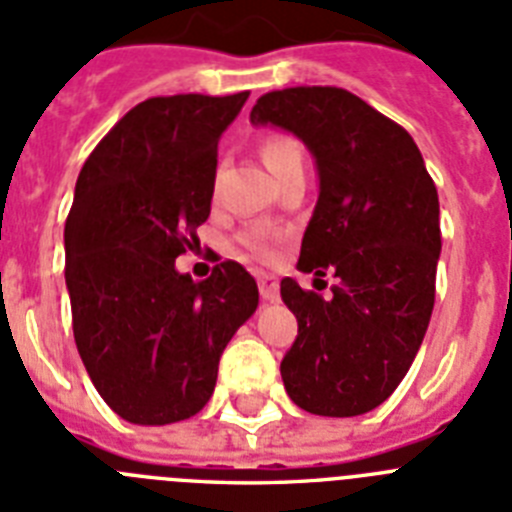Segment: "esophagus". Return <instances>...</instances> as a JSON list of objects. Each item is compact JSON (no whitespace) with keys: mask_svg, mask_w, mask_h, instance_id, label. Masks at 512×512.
<instances>
[{"mask_svg":"<svg viewBox=\"0 0 512 512\" xmlns=\"http://www.w3.org/2000/svg\"><path fill=\"white\" fill-rule=\"evenodd\" d=\"M257 286H260V296H263L265 302H276L278 299L276 276H268V273H263V276L257 278Z\"/></svg>","mask_w":512,"mask_h":512,"instance_id":"1","label":"esophagus"}]
</instances>
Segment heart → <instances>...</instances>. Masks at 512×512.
Masks as SVG:
<instances>
[{"label": "heart", "mask_w": 512, "mask_h": 512, "mask_svg": "<svg viewBox=\"0 0 512 512\" xmlns=\"http://www.w3.org/2000/svg\"><path fill=\"white\" fill-rule=\"evenodd\" d=\"M260 158H263V163L276 179L283 174H289V171H304V163H307L302 143L296 137L286 135V132L265 135L263 143H260ZM242 242L255 255L273 257V239L265 231H249V234L242 236Z\"/></svg>", "instance_id": "heart-1"}]
</instances>
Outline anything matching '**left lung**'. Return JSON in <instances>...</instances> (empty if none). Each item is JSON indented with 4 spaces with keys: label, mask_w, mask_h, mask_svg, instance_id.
I'll return each mask as SVG.
<instances>
[{
    "label": "left lung",
    "mask_w": 512,
    "mask_h": 512,
    "mask_svg": "<svg viewBox=\"0 0 512 512\" xmlns=\"http://www.w3.org/2000/svg\"><path fill=\"white\" fill-rule=\"evenodd\" d=\"M249 122L291 132L315 158L320 195L296 268L338 278L328 299L281 281L299 322L286 393L309 414H367L401 385L435 307V182L409 132L343 88L273 90Z\"/></svg>",
    "instance_id": "8db88e82"
}]
</instances>
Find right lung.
<instances>
[{
	"label": "right lung",
	"instance_id": "right-lung-1",
	"mask_svg": "<svg viewBox=\"0 0 512 512\" xmlns=\"http://www.w3.org/2000/svg\"><path fill=\"white\" fill-rule=\"evenodd\" d=\"M247 96L137 103L77 176L64 226L72 330L90 380L124 422L161 427L203 409L226 343L260 302L239 263L200 283L174 263L208 221L218 140Z\"/></svg>",
	"mask_w": 512,
	"mask_h": 512
}]
</instances>
